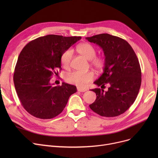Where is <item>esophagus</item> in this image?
<instances>
[{
	"instance_id": "esophagus-1",
	"label": "esophagus",
	"mask_w": 158,
	"mask_h": 158,
	"mask_svg": "<svg viewBox=\"0 0 158 158\" xmlns=\"http://www.w3.org/2000/svg\"><path fill=\"white\" fill-rule=\"evenodd\" d=\"M77 89L78 92H86V91H87L86 89H85V88H81V87H77Z\"/></svg>"
}]
</instances>
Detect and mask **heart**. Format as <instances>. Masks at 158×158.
<instances>
[{
    "label": "heart",
    "instance_id": "1",
    "mask_svg": "<svg viewBox=\"0 0 158 158\" xmlns=\"http://www.w3.org/2000/svg\"><path fill=\"white\" fill-rule=\"evenodd\" d=\"M77 50L79 53L85 56L87 60H91L92 64L95 69L98 70L102 69L105 64V59L102 56L95 57L97 51L92 45L88 43L81 44L77 47ZM72 56L73 51L71 48L66 50L63 53L61 57V63L64 68L69 69L70 67ZM94 78V73L91 71H74L66 74L65 76L66 82L79 87L86 86Z\"/></svg>",
    "mask_w": 158,
    "mask_h": 158
}]
</instances>
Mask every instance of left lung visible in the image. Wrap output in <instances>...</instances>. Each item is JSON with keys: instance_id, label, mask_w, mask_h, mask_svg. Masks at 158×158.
<instances>
[{"instance_id": "1", "label": "left lung", "mask_w": 158, "mask_h": 158, "mask_svg": "<svg viewBox=\"0 0 158 158\" xmlns=\"http://www.w3.org/2000/svg\"><path fill=\"white\" fill-rule=\"evenodd\" d=\"M100 46L105 56L102 74L94 84L109 86L91 89L97 95L90 109L106 117H114L125 113L134 103L142 82V72L138 57L127 41L107 33L86 38Z\"/></svg>"}]
</instances>
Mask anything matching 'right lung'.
Wrapping results in <instances>:
<instances>
[{
    "label": "right lung",
    "mask_w": 158,
    "mask_h": 158,
    "mask_svg": "<svg viewBox=\"0 0 158 158\" xmlns=\"http://www.w3.org/2000/svg\"><path fill=\"white\" fill-rule=\"evenodd\" d=\"M81 39L49 35L31 41L21 51L16 64L13 81L21 104L29 114L41 119L60 114L77 88L63 82L54 86L53 75L61 70L63 53Z\"/></svg>",
    "instance_id": "add662e5"
}]
</instances>
